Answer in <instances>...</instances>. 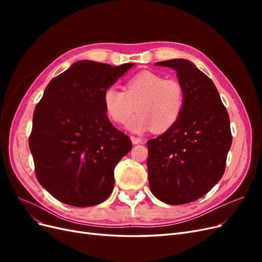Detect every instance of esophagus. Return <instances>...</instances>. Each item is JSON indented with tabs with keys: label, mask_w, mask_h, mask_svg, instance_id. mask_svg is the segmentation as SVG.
<instances>
[{
	"label": "esophagus",
	"mask_w": 262,
	"mask_h": 262,
	"mask_svg": "<svg viewBox=\"0 0 262 262\" xmlns=\"http://www.w3.org/2000/svg\"><path fill=\"white\" fill-rule=\"evenodd\" d=\"M130 139H131V142H132V143L133 144H140V143H142V141H143V140H142L141 138H137V137H130Z\"/></svg>",
	"instance_id": "esophagus-1"
}]
</instances>
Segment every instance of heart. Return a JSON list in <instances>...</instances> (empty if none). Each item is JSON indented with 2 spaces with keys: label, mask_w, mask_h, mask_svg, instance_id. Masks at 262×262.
<instances>
[{
  "label": "heart",
  "mask_w": 262,
  "mask_h": 262,
  "mask_svg": "<svg viewBox=\"0 0 262 262\" xmlns=\"http://www.w3.org/2000/svg\"><path fill=\"white\" fill-rule=\"evenodd\" d=\"M186 94L184 86L175 78H165L149 71L133 76L125 85V92L109 86L102 95L106 114L116 123H126L133 133H143L154 128L163 132L170 129L184 112Z\"/></svg>",
  "instance_id": "b5f03b06"
}]
</instances>
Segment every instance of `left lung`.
Segmentation results:
<instances>
[{
	"label": "left lung",
	"mask_w": 262,
	"mask_h": 262,
	"mask_svg": "<svg viewBox=\"0 0 262 262\" xmlns=\"http://www.w3.org/2000/svg\"><path fill=\"white\" fill-rule=\"evenodd\" d=\"M171 68L186 94L179 120L162 136L147 141L150 191L167 204L198 200L217 184L232 145L227 110L215 85L192 62H157Z\"/></svg>",
	"instance_id": "8db88e82"
}]
</instances>
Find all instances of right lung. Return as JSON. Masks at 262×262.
<instances>
[{"label": "right lung", "instance_id": "obj_1", "mask_svg": "<svg viewBox=\"0 0 262 262\" xmlns=\"http://www.w3.org/2000/svg\"><path fill=\"white\" fill-rule=\"evenodd\" d=\"M133 66L77 61L46 87L29 148L39 184L59 201L92 207L113 192L114 169L132 143L109 121L102 95Z\"/></svg>", "mask_w": 262, "mask_h": 262}]
</instances>
